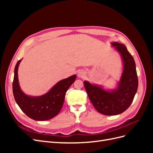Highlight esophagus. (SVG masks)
<instances>
[{
	"mask_svg": "<svg viewBox=\"0 0 153 153\" xmlns=\"http://www.w3.org/2000/svg\"><path fill=\"white\" fill-rule=\"evenodd\" d=\"M77 76L79 78H84L85 76V72L84 70H80L78 71Z\"/></svg>",
	"mask_w": 153,
	"mask_h": 153,
	"instance_id": "34e87169",
	"label": "esophagus"
}]
</instances>
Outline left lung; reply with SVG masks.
I'll return each instance as SVG.
<instances>
[{
    "label": "left lung",
    "instance_id": "left-lung-1",
    "mask_svg": "<svg viewBox=\"0 0 153 153\" xmlns=\"http://www.w3.org/2000/svg\"><path fill=\"white\" fill-rule=\"evenodd\" d=\"M111 45L121 54L123 61V71L117 87L106 91L101 86L84 82L92 104L98 112L106 115H118L126 110L135 97L138 84L135 62L126 46L117 42Z\"/></svg>",
    "mask_w": 153,
    "mask_h": 153
}]
</instances>
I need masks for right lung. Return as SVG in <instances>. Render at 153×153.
Returning <instances> with one entry per match:
<instances>
[{
	"label": "right lung",
	"mask_w": 153,
	"mask_h": 153,
	"mask_svg": "<svg viewBox=\"0 0 153 153\" xmlns=\"http://www.w3.org/2000/svg\"><path fill=\"white\" fill-rule=\"evenodd\" d=\"M21 61H18L15 66L13 82L16 103L27 116L36 121H47L56 116L62 107L66 91L75 81L76 76L73 75L59 81L44 95L29 96L21 90L18 82V69Z\"/></svg>",
	"instance_id": "1"
}]
</instances>
